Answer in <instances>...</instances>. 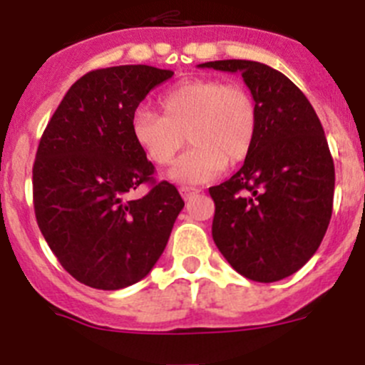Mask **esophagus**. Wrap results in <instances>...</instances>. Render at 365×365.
I'll list each match as a JSON object with an SVG mask.
<instances>
[{
  "instance_id": "esophagus-1",
  "label": "esophagus",
  "mask_w": 365,
  "mask_h": 365,
  "mask_svg": "<svg viewBox=\"0 0 365 365\" xmlns=\"http://www.w3.org/2000/svg\"><path fill=\"white\" fill-rule=\"evenodd\" d=\"M197 192H200V189H196V187H189V185L180 187V194H182L183 200H190V197L196 196Z\"/></svg>"
}]
</instances>
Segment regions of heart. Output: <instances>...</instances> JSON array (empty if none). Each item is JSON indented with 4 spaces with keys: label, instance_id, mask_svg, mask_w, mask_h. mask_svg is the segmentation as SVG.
Masks as SVG:
<instances>
[{
    "label": "heart",
    "instance_id": "heart-1",
    "mask_svg": "<svg viewBox=\"0 0 365 365\" xmlns=\"http://www.w3.org/2000/svg\"><path fill=\"white\" fill-rule=\"evenodd\" d=\"M160 115L137 110L132 135L148 160L169 165L185 146V157L169 171L180 183H200L214 178L226 165L250 157L260 128V107L242 83L221 78L183 80L158 98Z\"/></svg>",
    "mask_w": 365,
    "mask_h": 365
}]
</instances>
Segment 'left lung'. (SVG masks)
I'll list each match as a JSON object with an SVG mask.
<instances>
[{
    "instance_id": "8db88e82",
    "label": "left lung",
    "mask_w": 365,
    "mask_h": 365,
    "mask_svg": "<svg viewBox=\"0 0 365 365\" xmlns=\"http://www.w3.org/2000/svg\"><path fill=\"white\" fill-rule=\"evenodd\" d=\"M240 73L260 107L257 143L230 180L208 189L212 237L253 282L284 280L312 258L330 225L335 169L319 118L280 71L253 60L200 63Z\"/></svg>"
}]
</instances>
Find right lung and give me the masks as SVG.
<instances>
[{
    "instance_id": "1",
    "label": "right lung",
    "mask_w": 365,
    "mask_h": 365,
    "mask_svg": "<svg viewBox=\"0 0 365 365\" xmlns=\"http://www.w3.org/2000/svg\"><path fill=\"white\" fill-rule=\"evenodd\" d=\"M173 71L115 66L71 85L38 143L34 162L37 225L62 267L80 284L118 291L153 269L183 208L178 189L132 135V118ZM148 182L139 200L128 194Z\"/></svg>"
}]
</instances>
